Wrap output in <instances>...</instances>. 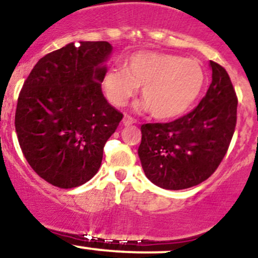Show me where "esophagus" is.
<instances>
[{
    "mask_svg": "<svg viewBox=\"0 0 258 258\" xmlns=\"http://www.w3.org/2000/svg\"><path fill=\"white\" fill-rule=\"evenodd\" d=\"M135 123V119L132 117V115L125 114L123 118V124L124 125H132V124Z\"/></svg>",
    "mask_w": 258,
    "mask_h": 258,
    "instance_id": "1",
    "label": "esophagus"
}]
</instances>
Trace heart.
Returning <instances> with one entry per match:
<instances>
[{
  "instance_id": "b5f03b06",
  "label": "heart",
  "mask_w": 258,
  "mask_h": 258,
  "mask_svg": "<svg viewBox=\"0 0 258 258\" xmlns=\"http://www.w3.org/2000/svg\"><path fill=\"white\" fill-rule=\"evenodd\" d=\"M205 72L198 60L163 52H138L123 68L109 69L103 86L109 101L120 107L143 86L140 108L157 119H173L194 105L205 85Z\"/></svg>"
}]
</instances>
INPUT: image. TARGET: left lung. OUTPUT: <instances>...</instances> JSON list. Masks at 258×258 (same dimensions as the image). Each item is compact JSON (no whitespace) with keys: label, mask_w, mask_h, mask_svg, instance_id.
<instances>
[{"label":"left lung","mask_w":258,"mask_h":258,"mask_svg":"<svg viewBox=\"0 0 258 258\" xmlns=\"http://www.w3.org/2000/svg\"><path fill=\"white\" fill-rule=\"evenodd\" d=\"M210 66L212 83L196 108L169 123L141 125V166L162 189L181 190L202 183L228 151L236 125L238 97L227 71L213 60Z\"/></svg>","instance_id":"left-lung-1"}]
</instances>
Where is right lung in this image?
Instances as JSON below:
<instances>
[{
  "instance_id": "1",
  "label": "right lung",
  "mask_w": 258,
  "mask_h": 258,
  "mask_svg": "<svg viewBox=\"0 0 258 258\" xmlns=\"http://www.w3.org/2000/svg\"><path fill=\"white\" fill-rule=\"evenodd\" d=\"M111 52L107 41L68 43L43 56L19 92L14 125L23 155L60 189L96 174L106 141L123 118L101 89Z\"/></svg>"
}]
</instances>
